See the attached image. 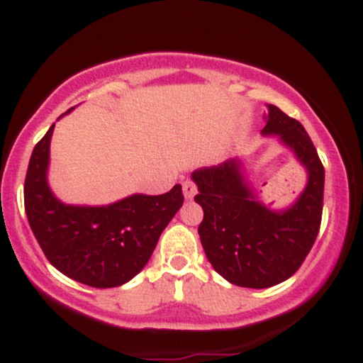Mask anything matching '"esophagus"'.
Instances as JSON below:
<instances>
[{"mask_svg":"<svg viewBox=\"0 0 363 363\" xmlns=\"http://www.w3.org/2000/svg\"><path fill=\"white\" fill-rule=\"evenodd\" d=\"M196 191H198V187H196V184L193 181H189V179H187V181H184V184H182V193H184V196L187 199H193L194 198V194H196Z\"/></svg>","mask_w":363,"mask_h":363,"instance_id":"1","label":"esophagus"}]
</instances>
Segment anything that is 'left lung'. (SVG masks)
Segmentation results:
<instances>
[{"label":"left lung","instance_id":"obj_1","mask_svg":"<svg viewBox=\"0 0 363 363\" xmlns=\"http://www.w3.org/2000/svg\"><path fill=\"white\" fill-rule=\"evenodd\" d=\"M262 135L280 136L307 170V184L294 205L272 210L245 181L237 158L191 174L203 208L198 234L213 269L227 281L247 289H268L302 266L320 227L324 167L307 131L277 106L268 104Z\"/></svg>","mask_w":363,"mask_h":363}]
</instances>
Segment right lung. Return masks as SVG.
I'll return each instance as SVG.
<instances>
[{"mask_svg":"<svg viewBox=\"0 0 363 363\" xmlns=\"http://www.w3.org/2000/svg\"><path fill=\"white\" fill-rule=\"evenodd\" d=\"M52 131L54 124L35 145L25 177V213L32 232L49 262L72 280L95 289L124 285L145 268L184 203L182 187L176 184L158 196L131 194L107 206L66 205L48 184Z\"/></svg>","mask_w":363,"mask_h":363,"instance_id":"1","label":"right lung"}]
</instances>
